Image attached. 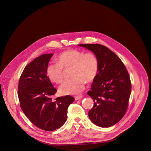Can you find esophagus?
I'll list each match as a JSON object with an SVG mask.
<instances>
[{"mask_svg":"<svg viewBox=\"0 0 151 151\" xmlns=\"http://www.w3.org/2000/svg\"><path fill=\"white\" fill-rule=\"evenodd\" d=\"M82 97H83V96H81V95H78V96H75V100H78L81 99Z\"/></svg>","mask_w":151,"mask_h":151,"instance_id":"obj_1","label":"esophagus"}]
</instances>
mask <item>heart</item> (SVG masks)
<instances>
[{"instance_id":"b5f03b06","label":"heart","mask_w":151,"mask_h":151,"mask_svg":"<svg viewBox=\"0 0 151 151\" xmlns=\"http://www.w3.org/2000/svg\"><path fill=\"white\" fill-rule=\"evenodd\" d=\"M57 61L58 63L47 65L46 73L52 82L60 84L65 78L63 68H71L70 76L72 78L66 80L59 89L62 94L80 93L84 89L86 81H93L99 72V59L92 52L67 50L59 54Z\"/></svg>"}]
</instances>
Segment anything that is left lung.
I'll list each match as a JSON object with an SVG mask.
<instances>
[{"label":"left lung","mask_w":151,"mask_h":151,"mask_svg":"<svg viewBox=\"0 0 151 151\" xmlns=\"http://www.w3.org/2000/svg\"><path fill=\"white\" fill-rule=\"evenodd\" d=\"M93 52L99 59V72L88 95L94 101L88 115L101 127H109L126 114L131 92L129 74L121 59L100 44H80Z\"/></svg>","instance_id":"1"}]
</instances>
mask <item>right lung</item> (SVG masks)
Segmentation results:
<instances>
[{
	"label": "right lung",
	"instance_id": "obj_1",
	"mask_svg": "<svg viewBox=\"0 0 151 151\" xmlns=\"http://www.w3.org/2000/svg\"><path fill=\"white\" fill-rule=\"evenodd\" d=\"M53 54L36 58L24 69L18 84L22 111L36 127L51 131L60 128L67 118V109L75 99L71 96L53 99L57 90L46 73Z\"/></svg>",
	"mask_w": 151,
	"mask_h": 151
}]
</instances>
